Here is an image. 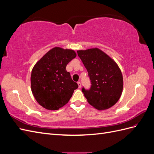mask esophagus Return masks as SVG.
Wrapping results in <instances>:
<instances>
[{
  "label": "esophagus",
  "mask_w": 154,
  "mask_h": 154,
  "mask_svg": "<svg viewBox=\"0 0 154 154\" xmlns=\"http://www.w3.org/2000/svg\"><path fill=\"white\" fill-rule=\"evenodd\" d=\"M78 87H79V88H80V87H81L82 85H81V83H80V82H78Z\"/></svg>",
  "instance_id": "1"
}]
</instances>
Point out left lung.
I'll use <instances>...</instances> for the list:
<instances>
[{"instance_id":"obj_1","label":"left lung","mask_w":154,"mask_h":154,"mask_svg":"<svg viewBox=\"0 0 154 154\" xmlns=\"http://www.w3.org/2000/svg\"><path fill=\"white\" fill-rule=\"evenodd\" d=\"M77 53L87 70L92 84L90 90L82 88L88 103L100 110L114 106L123 88V75L117 63L97 48L78 50Z\"/></svg>"}]
</instances>
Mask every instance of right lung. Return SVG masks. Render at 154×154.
I'll list each match as a JSON object with an SVG mask.
<instances>
[{"label":"right lung","mask_w":154,"mask_h":154,"mask_svg":"<svg viewBox=\"0 0 154 154\" xmlns=\"http://www.w3.org/2000/svg\"><path fill=\"white\" fill-rule=\"evenodd\" d=\"M72 49L54 47L45 54L32 69L31 87L38 104L50 110L66 105L78 85L66 71L69 62L76 58Z\"/></svg>","instance_id":"add662e5"}]
</instances>
